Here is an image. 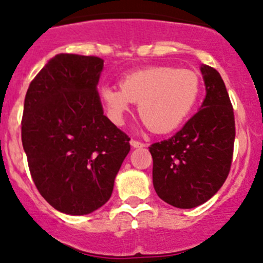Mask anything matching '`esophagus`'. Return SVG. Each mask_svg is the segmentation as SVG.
Wrapping results in <instances>:
<instances>
[{
  "label": "esophagus",
  "instance_id": "34e87169",
  "mask_svg": "<svg viewBox=\"0 0 263 263\" xmlns=\"http://www.w3.org/2000/svg\"><path fill=\"white\" fill-rule=\"evenodd\" d=\"M131 146H132V147H144L145 144H144V142L139 141V140L132 139V140H131Z\"/></svg>",
  "mask_w": 263,
  "mask_h": 263
}]
</instances>
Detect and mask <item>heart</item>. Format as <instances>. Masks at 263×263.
I'll list each match as a JSON object with an SVG mask.
<instances>
[{
	"mask_svg": "<svg viewBox=\"0 0 263 263\" xmlns=\"http://www.w3.org/2000/svg\"><path fill=\"white\" fill-rule=\"evenodd\" d=\"M119 85L121 87L104 86L100 90L109 118L122 124L132 103H140L139 113L144 123L160 134L181 126L192 113L201 90L197 73L172 66L128 73Z\"/></svg>",
	"mask_w": 263,
	"mask_h": 263,
	"instance_id": "heart-1",
	"label": "heart"
}]
</instances>
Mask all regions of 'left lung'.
<instances>
[{
  "mask_svg": "<svg viewBox=\"0 0 263 263\" xmlns=\"http://www.w3.org/2000/svg\"><path fill=\"white\" fill-rule=\"evenodd\" d=\"M206 98L201 109L171 139L150 145L153 183L163 201L178 209L202 205L220 190L230 172L235 121L224 81L201 66Z\"/></svg>",
  "mask_w": 263,
  "mask_h": 263,
  "instance_id": "1",
  "label": "left lung"
}]
</instances>
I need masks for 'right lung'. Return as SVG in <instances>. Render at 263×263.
Here are the masks:
<instances>
[{"instance_id":"obj_1","label":"right lung","mask_w":263,"mask_h":263,"mask_svg":"<svg viewBox=\"0 0 263 263\" xmlns=\"http://www.w3.org/2000/svg\"><path fill=\"white\" fill-rule=\"evenodd\" d=\"M104 61L61 53L29 85L21 141L34 184L55 210L86 215L110 198L129 137L103 115Z\"/></svg>"}]
</instances>
